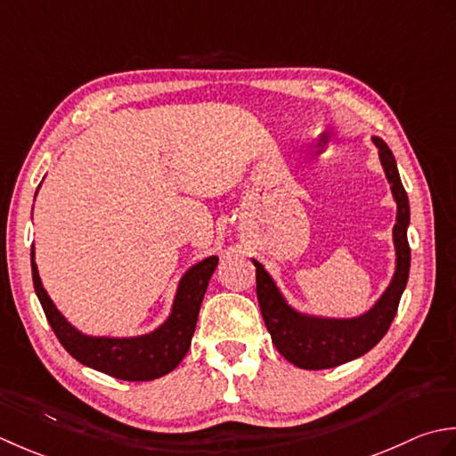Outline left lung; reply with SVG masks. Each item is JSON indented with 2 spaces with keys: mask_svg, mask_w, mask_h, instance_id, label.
Wrapping results in <instances>:
<instances>
[{
  "mask_svg": "<svg viewBox=\"0 0 456 456\" xmlns=\"http://www.w3.org/2000/svg\"><path fill=\"white\" fill-rule=\"evenodd\" d=\"M374 143L379 150V161L384 165L387 181L392 183V192L397 202V222L394 226L397 265L392 283L382 295V299L374 305V309H370L358 319L345 321L306 317L285 303L264 265L254 259L259 309H262V317L269 334H272L273 345L283 358L305 370L340 366L374 348L392 324L399 299H402L407 285V277H410L411 249L410 241H407L410 199H407L402 179H399L392 150L379 137H374Z\"/></svg>",
  "mask_w": 456,
  "mask_h": 456,
  "instance_id": "8db88e82",
  "label": "left lung"
}]
</instances>
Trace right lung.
I'll list each match as a JSON object with an SVG mask.
<instances>
[{
	"label": "right lung",
	"mask_w": 456,
	"mask_h": 456,
	"mask_svg": "<svg viewBox=\"0 0 456 456\" xmlns=\"http://www.w3.org/2000/svg\"><path fill=\"white\" fill-rule=\"evenodd\" d=\"M218 265V257L212 256L191 267L181 280L175 297L173 313L159 329L145 337L135 338H108L86 337L78 332L57 311L51 297L43 289L39 272H37L35 252L31 249V272L35 293L39 297L45 317L64 350L80 364L94 368L104 374L126 379V382H150V379L169 374L181 364L191 348V338L199 321L202 297L212 273Z\"/></svg>",
	"instance_id": "right-lung-1"
}]
</instances>
